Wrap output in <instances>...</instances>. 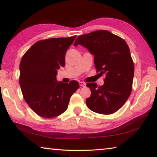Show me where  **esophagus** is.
<instances>
[{"instance_id":"34e87169","label":"esophagus","mask_w":157,"mask_h":157,"mask_svg":"<svg viewBox=\"0 0 157 157\" xmlns=\"http://www.w3.org/2000/svg\"><path fill=\"white\" fill-rule=\"evenodd\" d=\"M79 85H80L81 86H83V87L86 86V83H84V82H79Z\"/></svg>"}]
</instances>
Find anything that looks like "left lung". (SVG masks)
<instances>
[{
	"mask_svg": "<svg viewBox=\"0 0 157 157\" xmlns=\"http://www.w3.org/2000/svg\"><path fill=\"white\" fill-rule=\"evenodd\" d=\"M82 45L94 55L96 71L104 75V84L91 82V91L86 100L89 109L100 114H111L123 107L132 91L134 64L124 39L107 30H97L79 36L74 46Z\"/></svg>",
	"mask_w": 157,
	"mask_h": 157,
	"instance_id": "1",
	"label": "left lung"
}]
</instances>
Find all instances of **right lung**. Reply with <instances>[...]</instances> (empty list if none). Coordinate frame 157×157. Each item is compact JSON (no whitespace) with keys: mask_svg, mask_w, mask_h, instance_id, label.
Masks as SVG:
<instances>
[{"mask_svg":"<svg viewBox=\"0 0 157 157\" xmlns=\"http://www.w3.org/2000/svg\"><path fill=\"white\" fill-rule=\"evenodd\" d=\"M76 36L40 40L23 55L19 84L23 98L39 116L52 118L67 109L70 98L78 89V82H57V70L65 66V55Z\"/></svg>","mask_w":157,"mask_h":157,"instance_id":"1","label":"right lung"}]
</instances>
